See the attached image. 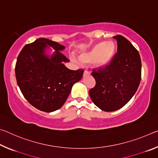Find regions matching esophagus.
<instances>
[{
    "instance_id": "1",
    "label": "esophagus",
    "mask_w": 158,
    "mask_h": 158,
    "mask_svg": "<svg viewBox=\"0 0 158 158\" xmlns=\"http://www.w3.org/2000/svg\"><path fill=\"white\" fill-rule=\"evenodd\" d=\"M89 74H90V73H89V72H88L87 70H84V74H83V76L85 77V76H86V75H89Z\"/></svg>"
}]
</instances>
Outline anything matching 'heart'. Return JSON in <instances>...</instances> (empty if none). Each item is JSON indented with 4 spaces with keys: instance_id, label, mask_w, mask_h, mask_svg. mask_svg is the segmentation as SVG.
<instances>
[{
    "instance_id": "heart-1",
    "label": "heart",
    "mask_w": 158,
    "mask_h": 158,
    "mask_svg": "<svg viewBox=\"0 0 158 158\" xmlns=\"http://www.w3.org/2000/svg\"><path fill=\"white\" fill-rule=\"evenodd\" d=\"M116 53V45L113 42H100L90 49L81 52L79 56L81 63H93L96 68L102 69L108 66L113 60Z\"/></svg>"
}]
</instances>
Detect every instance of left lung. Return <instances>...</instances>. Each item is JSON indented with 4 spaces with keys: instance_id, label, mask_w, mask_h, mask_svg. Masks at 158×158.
<instances>
[{
    "instance_id": "left-lung-1",
    "label": "left lung",
    "mask_w": 158,
    "mask_h": 158,
    "mask_svg": "<svg viewBox=\"0 0 158 158\" xmlns=\"http://www.w3.org/2000/svg\"><path fill=\"white\" fill-rule=\"evenodd\" d=\"M117 41L118 53L110 65L92 75L96 84L89 90L93 102L105 111H114L129 102L138 89L141 81L139 53L131 42L122 35L113 37Z\"/></svg>"
}]
</instances>
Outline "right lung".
I'll use <instances>...</instances> for the list:
<instances>
[{
	"mask_svg": "<svg viewBox=\"0 0 158 158\" xmlns=\"http://www.w3.org/2000/svg\"><path fill=\"white\" fill-rule=\"evenodd\" d=\"M65 49L49 39L39 38L24 46L17 58V84L28 102L39 110L49 113L60 109L73 85L82 78L84 71L71 70L64 65L69 62L60 52Z\"/></svg>",
	"mask_w": 158,
	"mask_h": 158,
	"instance_id": "right-lung-1",
	"label": "right lung"
}]
</instances>
